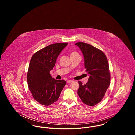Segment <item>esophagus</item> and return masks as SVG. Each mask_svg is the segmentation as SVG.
Instances as JSON below:
<instances>
[{"label":"esophagus","mask_w":135,"mask_h":135,"mask_svg":"<svg viewBox=\"0 0 135 135\" xmlns=\"http://www.w3.org/2000/svg\"><path fill=\"white\" fill-rule=\"evenodd\" d=\"M73 81V80H67V83L68 84H69V83H72Z\"/></svg>","instance_id":"34e87169"}]
</instances>
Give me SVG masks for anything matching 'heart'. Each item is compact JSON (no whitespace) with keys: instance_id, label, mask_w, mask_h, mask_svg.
Here are the masks:
<instances>
[{"instance_id":"b5f03b06","label":"heart","mask_w":135,"mask_h":135,"mask_svg":"<svg viewBox=\"0 0 135 135\" xmlns=\"http://www.w3.org/2000/svg\"><path fill=\"white\" fill-rule=\"evenodd\" d=\"M77 53L76 52H72L71 54V55H74V54H76Z\"/></svg>"}]
</instances>
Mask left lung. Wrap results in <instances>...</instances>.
I'll return each instance as SVG.
<instances>
[{"mask_svg":"<svg viewBox=\"0 0 135 135\" xmlns=\"http://www.w3.org/2000/svg\"><path fill=\"white\" fill-rule=\"evenodd\" d=\"M75 45L83 53L84 68L89 75L86 84H82L78 81L77 94L83 102L94 106L102 100L109 87L110 74L108 60L103 51L90 45L84 42Z\"/></svg>","mask_w":135,"mask_h":135,"instance_id":"left-lung-1","label":"left lung"}]
</instances>
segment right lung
Wrapping results in <instances>:
<instances>
[{
    "label": "right lung",
    "mask_w": 135,
    "mask_h": 135,
    "mask_svg": "<svg viewBox=\"0 0 135 135\" xmlns=\"http://www.w3.org/2000/svg\"><path fill=\"white\" fill-rule=\"evenodd\" d=\"M67 43L48 45L35 52L31 59L27 75L29 89L39 104L49 106L55 102L66 84L64 80L51 77L50 72Z\"/></svg>",
    "instance_id": "right-lung-1"
}]
</instances>
